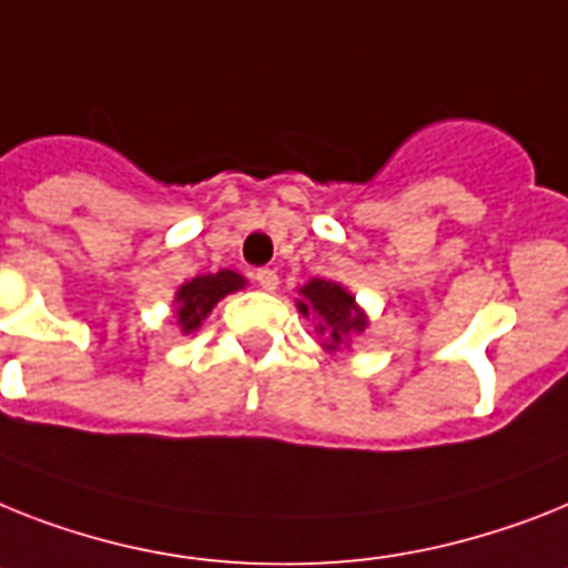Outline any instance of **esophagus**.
I'll return each instance as SVG.
<instances>
[{"instance_id":"1","label":"esophagus","mask_w":568,"mask_h":568,"mask_svg":"<svg viewBox=\"0 0 568 568\" xmlns=\"http://www.w3.org/2000/svg\"><path fill=\"white\" fill-rule=\"evenodd\" d=\"M255 281H257V287L261 290H266V293H273L275 287H278V273H275V270H257L255 273Z\"/></svg>"}]
</instances>
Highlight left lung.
Here are the masks:
<instances>
[{
    "label": "left lung",
    "instance_id": "obj_1",
    "mask_svg": "<svg viewBox=\"0 0 568 568\" xmlns=\"http://www.w3.org/2000/svg\"><path fill=\"white\" fill-rule=\"evenodd\" d=\"M302 298L295 302L298 313L307 318H318V336L327 351H339L342 345H348L354 334H363L368 318L359 311L354 295L348 290L327 278H311L304 284Z\"/></svg>",
    "mask_w": 568,
    "mask_h": 568
}]
</instances>
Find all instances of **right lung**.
Returning <instances> with one entry per match:
<instances>
[{
	"label": "right lung",
	"instance_id": "obj_1",
	"mask_svg": "<svg viewBox=\"0 0 568 568\" xmlns=\"http://www.w3.org/2000/svg\"><path fill=\"white\" fill-rule=\"evenodd\" d=\"M246 287V278L232 270H220L214 275H196V278L185 281L176 290V325L182 327V334H191L196 327L203 325V318L214 311V304L220 298H226L229 293Z\"/></svg>",
	"mask_w": 568,
	"mask_h": 568
}]
</instances>
